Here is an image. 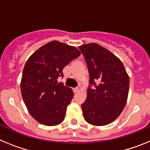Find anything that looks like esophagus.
Returning a JSON list of instances; mask_svg holds the SVG:
<instances>
[{
  "instance_id": "1",
  "label": "esophagus",
  "mask_w": 150,
  "mask_h": 150,
  "mask_svg": "<svg viewBox=\"0 0 150 150\" xmlns=\"http://www.w3.org/2000/svg\"><path fill=\"white\" fill-rule=\"evenodd\" d=\"M81 89V87H76V88H73V91H74V93H76V92H78V91H79V90Z\"/></svg>"
}]
</instances>
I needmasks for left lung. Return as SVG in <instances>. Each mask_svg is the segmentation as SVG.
Segmentation results:
<instances>
[{"instance_id":"8db88e82","label":"left lung","mask_w":150,"mask_h":150,"mask_svg":"<svg viewBox=\"0 0 150 150\" xmlns=\"http://www.w3.org/2000/svg\"><path fill=\"white\" fill-rule=\"evenodd\" d=\"M89 73L86 101L82 104L85 120L97 126L112 122L126 104L129 76L122 62L110 51L98 43L79 46Z\"/></svg>"}]
</instances>
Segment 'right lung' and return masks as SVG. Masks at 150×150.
Listing matches in <instances>:
<instances>
[{"instance_id":"add662e5","label":"right lung","mask_w":150,"mask_h":150,"mask_svg":"<svg viewBox=\"0 0 150 150\" xmlns=\"http://www.w3.org/2000/svg\"><path fill=\"white\" fill-rule=\"evenodd\" d=\"M81 52L57 40L43 45L29 57L22 72L21 92L29 113L40 124L54 126L65 117L74 92L57 79L64 67Z\"/></svg>"}]
</instances>
